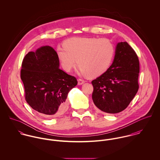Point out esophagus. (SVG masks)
<instances>
[{
    "label": "esophagus",
    "instance_id": "34e87169",
    "mask_svg": "<svg viewBox=\"0 0 160 160\" xmlns=\"http://www.w3.org/2000/svg\"><path fill=\"white\" fill-rule=\"evenodd\" d=\"M85 82H86V81H85L84 80H83V79H79L78 80V85H82V84H83Z\"/></svg>",
    "mask_w": 160,
    "mask_h": 160
}]
</instances>
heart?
<instances>
[{
    "instance_id": "b5f03b06",
    "label": "heart",
    "mask_w": 160,
    "mask_h": 160,
    "mask_svg": "<svg viewBox=\"0 0 160 160\" xmlns=\"http://www.w3.org/2000/svg\"><path fill=\"white\" fill-rule=\"evenodd\" d=\"M63 46L56 50L63 69L69 72L77 62L79 72L92 78L105 73L114 57V46L107 39L71 38L65 41Z\"/></svg>"
}]
</instances>
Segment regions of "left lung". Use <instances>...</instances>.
Wrapping results in <instances>:
<instances>
[{"label":"left lung","instance_id":"8db88e82","mask_svg":"<svg viewBox=\"0 0 160 160\" xmlns=\"http://www.w3.org/2000/svg\"><path fill=\"white\" fill-rule=\"evenodd\" d=\"M139 71V61L134 49L126 42H118L112 65L92 81L95 105L108 113L125 110L138 91Z\"/></svg>","mask_w":160,"mask_h":160}]
</instances>
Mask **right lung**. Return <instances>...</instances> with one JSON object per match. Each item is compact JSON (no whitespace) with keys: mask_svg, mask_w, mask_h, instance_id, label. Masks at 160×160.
Here are the masks:
<instances>
[{"mask_svg":"<svg viewBox=\"0 0 160 160\" xmlns=\"http://www.w3.org/2000/svg\"><path fill=\"white\" fill-rule=\"evenodd\" d=\"M56 51L50 46H42L29 52L23 59L20 76L25 99L40 114L57 116L67 108L66 99L78 81L59 68Z\"/></svg>","mask_w":160,"mask_h":160,"instance_id":"add662e5","label":"right lung"}]
</instances>
